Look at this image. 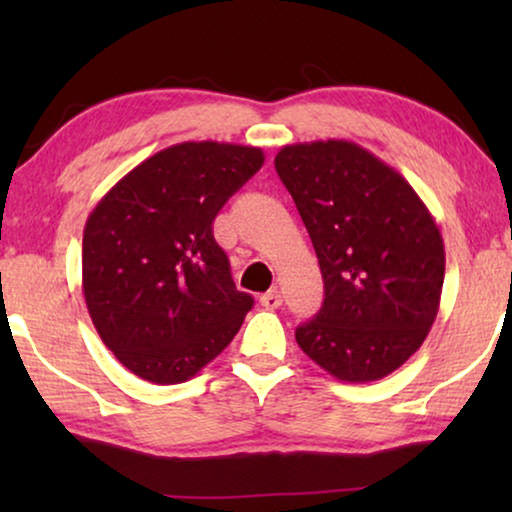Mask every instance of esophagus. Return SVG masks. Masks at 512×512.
<instances>
[{"label":"esophagus","mask_w":512,"mask_h":512,"mask_svg":"<svg viewBox=\"0 0 512 512\" xmlns=\"http://www.w3.org/2000/svg\"><path fill=\"white\" fill-rule=\"evenodd\" d=\"M284 298H282V291L279 289H272L268 293H263L261 296V305L268 307V310H277V307H282Z\"/></svg>","instance_id":"1"}]
</instances>
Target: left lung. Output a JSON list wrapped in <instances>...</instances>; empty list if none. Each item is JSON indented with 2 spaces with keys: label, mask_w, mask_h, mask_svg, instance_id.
Listing matches in <instances>:
<instances>
[{
  "label": "left lung",
  "mask_w": 512,
  "mask_h": 512,
  "mask_svg": "<svg viewBox=\"0 0 512 512\" xmlns=\"http://www.w3.org/2000/svg\"><path fill=\"white\" fill-rule=\"evenodd\" d=\"M275 170L296 202L324 277V305L296 328L342 382H375L422 347L445 279L440 230L408 181L347 139L289 144Z\"/></svg>",
  "instance_id": "left-lung-1"
}]
</instances>
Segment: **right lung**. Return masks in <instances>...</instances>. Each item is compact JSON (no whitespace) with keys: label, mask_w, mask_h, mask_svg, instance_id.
Instances as JSON below:
<instances>
[{"label":"right lung","mask_w":512,"mask_h":512,"mask_svg":"<svg viewBox=\"0 0 512 512\" xmlns=\"http://www.w3.org/2000/svg\"><path fill=\"white\" fill-rule=\"evenodd\" d=\"M263 160L258 146H167L90 212L83 296L102 342L130 373L186 382L240 331L254 298L237 291L212 223Z\"/></svg>","instance_id":"1"}]
</instances>
